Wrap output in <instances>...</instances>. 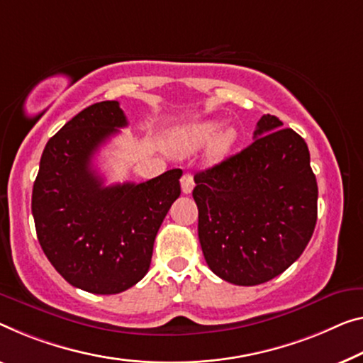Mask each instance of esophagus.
Listing matches in <instances>:
<instances>
[{"label": "esophagus", "mask_w": 363, "mask_h": 363, "mask_svg": "<svg viewBox=\"0 0 363 363\" xmlns=\"http://www.w3.org/2000/svg\"><path fill=\"white\" fill-rule=\"evenodd\" d=\"M182 191L183 193H185V194H189V193H191L193 191V188H194V180H193V175L191 174H189V172H188V174H185V175H183L182 177Z\"/></svg>", "instance_id": "esophagus-1"}]
</instances>
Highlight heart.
Masks as SVG:
<instances>
[{
  "mask_svg": "<svg viewBox=\"0 0 363 363\" xmlns=\"http://www.w3.org/2000/svg\"><path fill=\"white\" fill-rule=\"evenodd\" d=\"M220 125L216 121H203V123L193 125L186 130L175 131L170 138L172 146L180 150H194L203 147L211 140L209 154L213 159H220L232 149L237 141V130L233 126H227L220 132Z\"/></svg>",
  "mask_w": 363,
  "mask_h": 363,
  "instance_id": "heart-1",
  "label": "heart"
}]
</instances>
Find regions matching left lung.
<instances>
[{
    "instance_id": "obj_1",
    "label": "left lung",
    "mask_w": 363,
    "mask_h": 363,
    "mask_svg": "<svg viewBox=\"0 0 363 363\" xmlns=\"http://www.w3.org/2000/svg\"><path fill=\"white\" fill-rule=\"evenodd\" d=\"M255 141L194 175L198 237L211 271L235 286L271 281L316 225L318 185L303 138L263 115Z\"/></svg>"
}]
</instances>
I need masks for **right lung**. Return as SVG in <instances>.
Returning a JSON list of instances; mask_svg holds the SVG:
<instances>
[{
  "instance_id": "obj_1",
  "label": "right lung",
  "mask_w": 363,
  "mask_h": 363,
  "mask_svg": "<svg viewBox=\"0 0 363 363\" xmlns=\"http://www.w3.org/2000/svg\"><path fill=\"white\" fill-rule=\"evenodd\" d=\"M126 125L116 100L79 111L50 138L32 189L43 253L65 281L91 294H120L146 276L155 235L182 193L180 169L104 185L92 159Z\"/></svg>"
}]
</instances>
